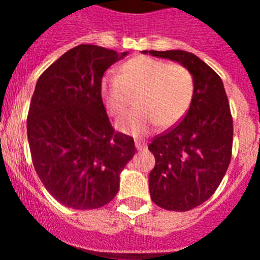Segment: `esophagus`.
<instances>
[{
	"instance_id": "esophagus-1",
	"label": "esophagus",
	"mask_w": 260,
	"mask_h": 260,
	"mask_svg": "<svg viewBox=\"0 0 260 260\" xmlns=\"http://www.w3.org/2000/svg\"><path fill=\"white\" fill-rule=\"evenodd\" d=\"M135 147H137V150H143L146 148V143L143 141H135Z\"/></svg>"
}]
</instances>
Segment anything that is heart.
I'll use <instances>...</instances> for the list:
<instances>
[{
  "instance_id": "obj_1",
  "label": "heart",
  "mask_w": 260,
  "mask_h": 260,
  "mask_svg": "<svg viewBox=\"0 0 260 260\" xmlns=\"http://www.w3.org/2000/svg\"><path fill=\"white\" fill-rule=\"evenodd\" d=\"M100 95L109 116H125L137 96V109L121 119L117 128L142 135L152 128L177 125L189 110L194 79L187 68L148 56H137L119 66L116 77L100 84Z\"/></svg>"
}]
</instances>
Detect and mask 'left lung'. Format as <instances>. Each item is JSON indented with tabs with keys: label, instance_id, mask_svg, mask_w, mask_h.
Returning a JSON list of instances; mask_svg holds the SVG:
<instances>
[{
	"label": "left lung",
	"instance_id": "8db88e82",
	"mask_svg": "<svg viewBox=\"0 0 260 260\" xmlns=\"http://www.w3.org/2000/svg\"><path fill=\"white\" fill-rule=\"evenodd\" d=\"M148 53L180 62L194 79L182 121L148 146L156 158L148 177L151 199L164 210L185 212L207 201L224 178L232 158L233 118L221 78L206 62L185 50Z\"/></svg>",
	"mask_w": 260,
	"mask_h": 260
}]
</instances>
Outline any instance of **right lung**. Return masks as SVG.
I'll use <instances>...</instances> for the list:
<instances>
[{"label": "right lung", "instance_id": "obj_1", "mask_svg": "<svg viewBox=\"0 0 260 260\" xmlns=\"http://www.w3.org/2000/svg\"><path fill=\"white\" fill-rule=\"evenodd\" d=\"M126 54L80 44L38 79L27 116L32 162L45 189L66 207L109 203L135 153L134 139L112 127L100 95L104 73Z\"/></svg>", "mask_w": 260, "mask_h": 260}]
</instances>
